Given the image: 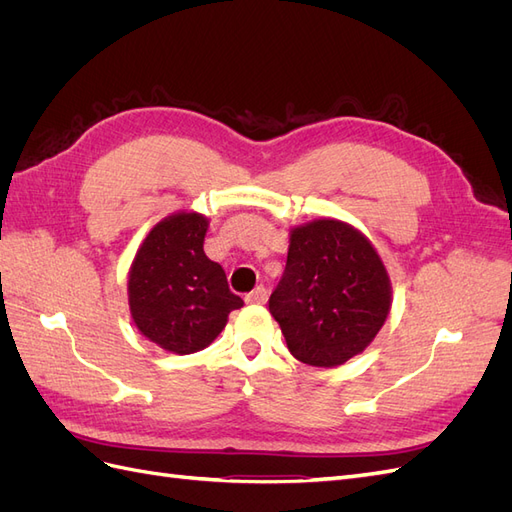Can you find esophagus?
<instances>
[{"label": "esophagus", "instance_id": "obj_1", "mask_svg": "<svg viewBox=\"0 0 512 512\" xmlns=\"http://www.w3.org/2000/svg\"><path fill=\"white\" fill-rule=\"evenodd\" d=\"M267 299H269V292H267L265 286H258V288H254L250 294H245V301H247V303L262 305V303H267Z\"/></svg>", "mask_w": 512, "mask_h": 512}]
</instances>
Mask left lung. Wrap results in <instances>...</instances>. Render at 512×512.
<instances>
[{
  "label": "left lung",
  "instance_id": "left-lung-1",
  "mask_svg": "<svg viewBox=\"0 0 512 512\" xmlns=\"http://www.w3.org/2000/svg\"><path fill=\"white\" fill-rule=\"evenodd\" d=\"M391 277L376 247L354 226L314 220L290 228L288 260L269 312L294 359L344 365L361 354L391 312Z\"/></svg>",
  "mask_w": 512,
  "mask_h": 512
}]
</instances>
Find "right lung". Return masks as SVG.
Here are the masks:
<instances>
[{"label": "right lung", "mask_w": 512, "mask_h": 512, "mask_svg": "<svg viewBox=\"0 0 512 512\" xmlns=\"http://www.w3.org/2000/svg\"><path fill=\"white\" fill-rule=\"evenodd\" d=\"M209 218L196 211L168 215L149 230L128 273L130 314L149 342L166 352L192 354L222 333L232 309L224 269L207 258Z\"/></svg>", "instance_id": "add662e5"}]
</instances>
